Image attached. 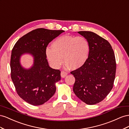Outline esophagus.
I'll return each instance as SVG.
<instances>
[{
  "label": "esophagus",
  "mask_w": 129,
  "mask_h": 129,
  "mask_svg": "<svg viewBox=\"0 0 129 129\" xmlns=\"http://www.w3.org/2000/svg\"><path fill=\"white\" fill-rule=\"evenodd\" d=\"M67 75H68V73L66 72H65L64 71H61L60 75H61V77H62V78H64V77H65L66 76H67Z\"/></svg>",
  "instance_id": "esophagus-1"
}]
</instances>
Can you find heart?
Here are the masks:
<instances>
[{"mask_svg":"<svg viewBox=\"0 0 129 129\" xmlns=\"http://www.w3.org/2000/svg\"><path fill=\"white\" fill-rule=\"evenodd\" d=\"M51 49L46 50V56L50 64L55 69L62 63L71 70L80 68L85 63L89 52V43L82 36L64 35L55 39Z\"/></svg>","mask_w":129,"mask_h":129,"instance_id":"obj_1","label":"heart"}]
</instances>
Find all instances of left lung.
<instances>
[{"label":"left lung","mask_w":129,"mask_h":129,"mask_svg":"<svg viewBox=\"0 0 129 129\" xmlns=\"http://www.w3.org/2000/svg\"><path fill=\"white\" fill-rule=\"evenodd\" d=\"M89 43L85 63L71 72L75 78L73 90L88 105L102 102L112 90L116 70V58L111 45L106 39L91 31H79Z\"/></svg>","instance_id":"8db88e82"}]
</instances>
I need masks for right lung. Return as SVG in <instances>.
<instances>
[{"instance_id":"right-lung-1","label":"right lung","mask_w":129,"mask_h":129,"mask_svg":"<svg viewBox=\"0 0 129 129\" xmlns=\"http://www.w3.org/2000/svg\"><path fill=\"white\" fill-rule=\"evenodd\" d=\"M63 30L40 28L21 37L13 46L11 57V77L19 96L32 105L45 103L56 91V83L60 80V71L50 68L46 59V47ZM30 53L34 64L29 69L20 65L22 54Z\"/></svg>"}]
</instances>
